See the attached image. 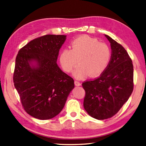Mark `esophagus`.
Wrapping results in <instances>:
<instances>
[{
	"label": "esophagus",
	"instance_id": "esophagus-1",
	"mask_svg": "<svg viewBox=\"0 0 146 146\" xmlns=\"http://www.w3.org/2000/svg\"><path fill=\"white\" fill-rule=\"evenodd\" d=\"M75 85H76V86H80L82 84H81V83H80V82H78V81H77V80H75Z\"/></svg>",
	"mask_w": 146,
	"mask_h": 146
}]
</instances>
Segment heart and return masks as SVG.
Masks as SVG:
<instances>
[{
    "label": "heart",
    "instance_id": "heart-1",
    "mask_svg": "<svg viewBox=\"0 0 146 146\" xmlns=\"http://www.w3.org/2000/svg\"><path fill=\"white\" fill-rule=\"evenodd\" d=\"M71 49L64 48L60 54V62L64 71H73L76 78H82L87 75L97 76L106 69L110 60L111 53L108 46L99 42L97 39L88 36H82L71 42Z\"/></svg>",
    "mask_w": 146,
    "mask_h": 146
}]
</instances>
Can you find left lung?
Wrapping results in <instances>:
<instances>
[{
	"mask_svg": "<svg viewBox=\"0 0 146 146\" xmlns=\"http://www.w3.org/2000/svg\"><path fill=\"white\" fill-rule=\"evenodd\" d=\"M110 60L98 78L82 83L85 91L83 107L98 120L113 117L128 100L134 88L132 61L123 46L110 36Z\"/></svg>",
	"mask_w": 146,
	"mask_h": 146,
	"instance_id": "8db88e82",
	"label": "left lung"
}]
</instances>
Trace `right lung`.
<instances>
[{
    "mask_svg": "<svg viewBox=\"0 0 146 146\" xmlns=\"http://www.w3.org/2000/svg\"><path fill=\"white\" fill-rule=\"evenodd\" d=\"M64 35H48L31 41L18 52L13 81L26 112L40 120L56 116L63 109L74 80L56 63Z\"/></svg>",
    "mask_w": 146,
    "mask_h": 146,
    "instance_id": "add662e5",
    "label": "right lung"
}]
</instances>
